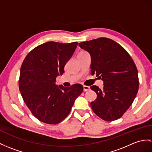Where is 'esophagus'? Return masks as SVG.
Segmentation results:
<instances>
[{"label": "esophagus", "instance_id": "1", "mask_svg": "<svg viewBox=\"0 0 152 152\" xmlns=\"http://www.w3.org/2000/svg\"><path fill=\"white\" fill-rule=\"evenodd\" d=\"M83 90H84V91H87L90 90V86H85V85H84V86H83Z\"/></svg>", "mask_w": 152, "mask_h": 152}]
</instances>
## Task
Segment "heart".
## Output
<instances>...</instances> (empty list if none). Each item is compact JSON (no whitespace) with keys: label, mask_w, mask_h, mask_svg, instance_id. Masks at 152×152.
<instances>
[{"label":"heart","mask_w":152,"mask_h":152,"mask_svg":"<svg viewBox=\"0 0 152 152\" xmlns=\"http://www.w3.org/2000/svg\"><path fill=\"white\" fill-rule=\"evenodd\" d=\"M88 53L86 52V51H80V52L79 53V54H78V55H77V56H80V55H85V54H87Z\"/></svg>","instance_id":"1"}]
</instances>
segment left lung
<instances>
[{
    "mask_svg": "<svg viewBox=\"0 0 152 152\" xmlns=\"http://www.w3.org/2000/svg\"><path fill=\"white\" fill-rule=\"evenodd\" d=\"M79 46L91 56V74L104 82L103 90L90 87L97 94L91 102L94 112L102 119H119L134 102L139 90L138 72L124 48L114 40L101 37L82 42Z\"/></svg>",
    "mask_w": 152,
    "mask_h": 152,
    "instance_id": "8db88e82",
    "label": "left lung"
}]
</instances>
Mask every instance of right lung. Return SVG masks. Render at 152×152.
<instances>
[{
	"instance_id": "right-lung-1",
	"label": "right lung",
	"mask_w": 152,
	"mask_h": 152,
	"mask_svg": "<svg viewBox=\"0 0 152 152\" xmlns=\"http://www.w3.org/2000/svg\"><path fill=\"white\" fill-rule=\"evenodd\" d=\"M77 44L44 43L32 50L22 64L18 81L21 95L31 113L44 123L56 124L63 121L83 91L79 84L69 88L55 84Z\"/></svg>"
}]
</instances>
